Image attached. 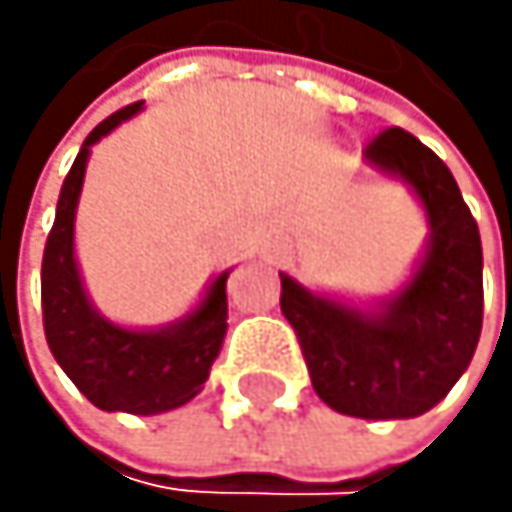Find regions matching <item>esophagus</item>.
<instances>
[{
  "label": "esophagus",
  "instance_id": "obj_1",
  "mask_svg": "<svg viewBox=\"0 0 512 512\" xmlns=\"http://www.w3.org/2000/svg\"><path fill=\"white\" fill-rule=\"evenodd\" d=\"M288 251H291V245H288V239H285V236H276V239L267 245L270 261H285V258H288Z\"/></svg>",
  "mask_w": 512,
  "mask_h": 512
}]
</instances>
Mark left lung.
<instances>
[{
  "label": "left lung",
  "instance_id": "obj_1",
  "mask_svg": "<svg viewBox=\"0 0 512 512\" xmlns=\"http://www.w3.org/2000/svg\"><path fill=\"white\" fill-rule=\"evenodd\" d=\"M365 165L399 181L427 218L408 279L384 298H344L282 279V313L298 331L316 396L365 421L418 418L467 371L482 331V242L448 165L415 134L387 128Z\"/></svg>",
  "mask_w": 512,
  "mask_h": 512
}]
</instances>
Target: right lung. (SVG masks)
Returning <instances> with one entry per match:
<instances>
[{
  "label": "right lung",
  "mask_w": 512,
  "mask_h": 512,
  "mask_svg": "<svg viewBox=\"0 0 512 512\" xmlns=\"http://www.w3.org/2000/svg\"><path fill=\"white\" fill-rule=\"evenodd\" d=\"M144 110L131 104L97 125L67 174L42 258V322L48 347L82 396L101 411L162 415L202 393L227 334V276H211L181 319L131 328L94 307L76 261V208L91 147Z\"/></svg>",
  "instance_id": "right-lung-1"
}]
</instances>
